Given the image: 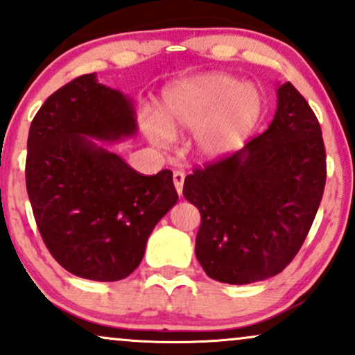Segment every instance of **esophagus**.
Here are the masks:
<instances>
[{"label":"esophagus","instance_id":"obj_1","mask_svg":"<svg viewBox=\"0 0 355 355\" xmlns=\"http://www.w3.org/2000/svg\"><path fill=\"white\" fill-rule=\"evenodd\" d=\"M183 182H185V173H183L182 170H175L173 183H175V189H177L178 195H182V191H183Z\"/></svg>","mask_w":355,"mask_h":355}]
</instances>
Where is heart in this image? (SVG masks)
Returning <instances> with one entry per match:
<instances>
[{
  "label": "heart",
  "mask_w": 355,
  "mask_h": 355,
  "mask_svg": "<svg viewBox=\"0 0 355 355\" xmlns=\"http://www.w3.org/2000/svg\"><path fill=\"white\" fill-rule=\"evenodd\" d=\"M260 113L262 96L255 87L222 73H207L166 89L162 116L152 113L144 126L158 145H170L175 133L195 130L198 153L218 158L243 145Z\"/></svg>",
  "instance_id": "b5f03b06"
}]
</instances>
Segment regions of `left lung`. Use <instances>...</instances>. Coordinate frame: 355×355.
Returning <instances> with one entry per match:
<instances>
[{
    "mask_svg": "<svg viewBox=\"0 0 355 355\" xmlns=\"http://www.w3.org/2000/svg\"><path fill=\"white\" fill-rule=\"evenodd\" d=\"M277 98L266 132L195 168L183 183L202 217L195 255L218 282L243 285L280 274L302 247L324 195L319 120L291 81Z\"/></svg>",
    "mask_w": 355,
    "mask_h": 355,
    "instance_id": "1",
    "label": "left lung"
}]
</instances>
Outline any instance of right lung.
I'll return each mask as SVG.
<instances>
[{"label": "right lung", "mask_w": 355, "mask_h": 355, "mask_svg": "<svg viewBox=\"0 0 355 355\" xmlns=\"http://www.w3.org/2000/svg\"><path fill=\"white\" fill-rule=\"evenodd\" d=\"M135 132L132 101L95 73L56 89L31 121L26 190L36 225L53 259L81 279L132 274L178 200L170 170L141 175L88 138L115 141Z\"/></svg>", "instance_id": "1"}]
</instances>
